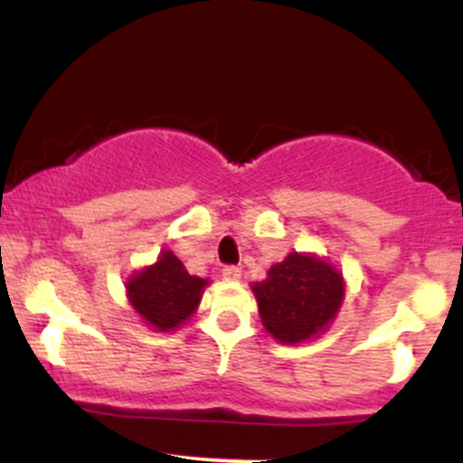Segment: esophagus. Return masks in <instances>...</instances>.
Wrapping results in <instances>:
<instances>
[{
  "mask_svg": "<svg viewBox=\"0 0 463 463\" xmlns=\"http://www.w3.org/2000/svg\"><path fill=\"white\" fill-rule=\"evenodd\" d=\"M222 276H224L226 280H239L241 279V269H239L237 265H226V268L222 269Z\"/></svg>",
  "mask_w": 463,
  "mask_h": 463,
  "instance_id": "obj_1",
  "label": "esophagus"
}]
</instances>
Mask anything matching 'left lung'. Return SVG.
<instances>
[{
  "label": "left lung",
  "instance_id": "obj_1",
  "mask_svg": "<svg viewBox=\"0 0 463 463\" xmlns=\"http://www.w3.org/2000/svg\"><path fill=\"white\" fill-rule=\"evenodd\" d=\"M252 291L265 331L280 344H302L326 331L337 317L346 287L342 272L328 261L289 252Z\"/></svg>",
  "mask_w": 463,
  "mask_h": 463
}]
</instances>
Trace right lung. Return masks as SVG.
Segmentation results:
<instances>
[{
    "label": "right lung",
    "instance_id": "add662e5",
    "mask_svg": "<svg viewBox=\"0 0 463 463\" xmlns=\"http://www.w3.org/2000/svg\"><path fill=\"white\" fill-rule=\"evenodd\" d=\"M206 285L209 280L191 276L172 250H163L156 263L130 276L126 291L147 326L169 333L194 316Z\"/></svg>",
    "mask_w": 463,
    "mask_h": 463
}]
</instances>
